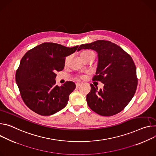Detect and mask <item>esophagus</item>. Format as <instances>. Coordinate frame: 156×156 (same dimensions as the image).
I'll return each instance as SVG.
<instances>
[{
    "mask_svg": "<svg viewBox=\"0 0 156 156\" xmlns=\"http://www.w3.org/2000/svg\"><path fill=\"white\" fill-rule=\"evenodd\" d=\"M81 83H79V82H77L76 83V87H78L79 86H80V84H81Z\"/></svg>",
    "mask_w": 156,
    "mask_h": 156,
    "instance_id": "esophagus-1",
    "label": "esophagus"
}]
</instances>
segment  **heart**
I'll return each instance as SVG.
<instances>
[{"mask_svg":"<svg viewBox=\"0 0 156 156\" xmlns=\"http://www.w3.org/2000/svg\"><path fill=\"white\" fill-rule=\"evenodd\" d=\"M92 51H84L83 52L81 53V56H85L90 53H91Z\"/></svg>","mask_w":156,"mask_h":156,"instance_id":"1","label":"heart"}]
</instances>
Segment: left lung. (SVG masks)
I'll list each match as a JSON object with an SVG mask.
<instances>
[{
	"mask_svg": "<svg viewBox=\"0 0 156 156\" xmlns=\"http://www.w3.org/2000/svg\"><path fill=\"white\" fill-rule=\"evenodd\" d=\"M91 49L98 53V65L93 81L104 84L98 90L91 84L87 96L88 106L97 114L110 116L121 112L130 102L136 91V68L131 56L111 41L99 40L81 45L78 51Z\"/></svg>",
	"mask_w": 156,
	"mask_h": 156,
	"instance_id": "1",
	"label": "left lung"
}]
</instances>
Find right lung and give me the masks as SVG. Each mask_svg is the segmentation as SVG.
Returning <instances> with one entry per match:
<instances>
[{"instance_id":"obj_1","label":"right lung","mask_w":156,"mask_h":156,"mask_svg":"<svg viewBox=\"0 0 156 156\" xmlns=\"http://www.w3.org/2000/svg\"><path fill=\"white\" fill-rule=\"evenodd\" d=\"M78 47L46 42L23 56L16 80L23 101L31 110L41 116H50L66 106L76 85L73 81L56 85L55 73L63 69L65 58Z\"/></svg>"}]
</instances>
